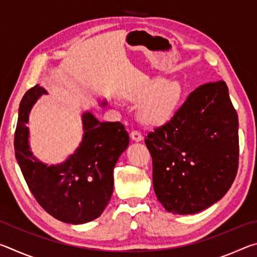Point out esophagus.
Here are the masks:
<instances>
[{
	"label": "esophagus",
	"mask_w": 257,
	"mask_h": 257,
	"mask_svg": "<svg viewBox=\"0 0 257 257\" xmlns=\"http://www.w3.org/2000/svg\"><path fill=\"white\" fill-rule=\"evenodd\" d=\"M130 138H132V141H134V142H142L143 135L139 132H137V130H135V132L130 133Z\"/></svg>",
	"instance_id": "esophagus-1"
}]
</instances>
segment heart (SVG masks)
Returning a JSON list of instances; mask_svg holds the SVG:
<instances>
[{"label": "heart", "instance_id": "1", "mask_svg": "<svg viewBox=\"0 0 257 257\" xmlns=\"http://www.w3.org/2000/svg\"><path fill=\"white\" fill-rule=\"evenodd\" d=\"M147 99L139 108V118L151 125L163 124L171 119L185 98V87L178 80L167 81L162 78L146 80L128 94L132 101Z\"/></svg>", "mask_w": 257, "mask_h": 257}]
</instances>
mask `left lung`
<instances>
[{
    "mask_svg": "<svg viewBox=\"0 0 257 257\" xmlns=\"http://www.w3.org/2000/svg\"><path fill=\"white\" fill-rule=\"evenodd\" d=\"M145 144L155 195L168 212L195 214L220 201L236 178L239 159L238 114L225 82L197 87Z\"/></svg>",
    "mask_w": 257,
    "mask_h": 257,
    "instance_id": "left-lung-1",
    "label": "left lung"
}]
</instances>
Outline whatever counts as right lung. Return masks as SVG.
Returning <instances> with one entry per match:
<instances>
[{
	"mask_svg": "<svg viewBox=\"0 0 257 257\" xmlns=\"http://www.w3.org/2000/svg\"><path fill=\"white\" fill-rule=\"evenodd\" d=\"M40 85L24 95L15 133V152L30 191L55 219L71 224L93 221L102 214L113 193V169L127 150L129 135L120 122H101L92 112L81 115L84 135L75 153L64 162L47 165L29 147L30 110L42 95ZM106 105V101L99 103Z\"/></svg>",
	"mask_w": 257,
	"mask_h": 257,
	"instance_id": "1",
	"label": "right lung"
}]
</instances>
